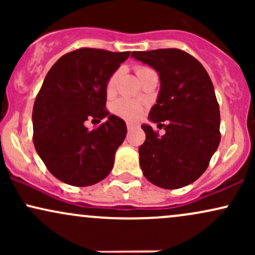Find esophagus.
<instances>
[{"label":"esophagus","mask_w":255,"mask_h":255,"mask_svg":"<svg viewBox=\"0 0 255 255\" xmlns=\"http://www.w3.org/2000/svg\"><path fill=\"white\" fill-rule=\"evenodd\" d=\"M134 127H135V126H134L133 124H130V122H127V128H128V130H131Z\"/></svg>","instance_id":"esophagus-1"}]
</instances>
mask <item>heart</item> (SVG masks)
I'll use <instances>...</instances> for the list:
<instances>
[{
  "instance_id": "1",
  "label": "heart",
  "mask_w": 255,
  "mask_h": 255,
  "mask_svg": "<svg viewBox=\"0 0 255 255\" xmlns=\"http://www.w3.org/2000/svg\"><path fill=\"white\" fill-rule=\"evenodd\" d=\"M148 72H152V71L150 68H147V67H137L136 69V74L139 78ZM118 75H119L118 73H115V74L109 79V81H108V85H107L108 93H113L114 91H115ZM114 111H115L119 116L128 120V121H136V120L140 118V115H141V105L135 101H131V99L121 98L114 104Z\"/></svg>"
}]
</instances>
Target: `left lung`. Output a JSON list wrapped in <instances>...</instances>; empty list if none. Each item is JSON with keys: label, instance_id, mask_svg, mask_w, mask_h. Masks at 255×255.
<instances>
[{"label": "left lung", "instance_id": "obj_1", "mask_svg": "<svg viewBox=\"0 0 255 255\" xmlns=\"http://www.w3.org/2000/svg\"><path fill=\"white\" fill-rule=\"evenodd\" d=\"M131 57L159 75L160 89L148 120L165 129L158 136L150 125L141 126L146 134L139 147L142 174L160 188L188 186L204 174L221 141L211 79L197 58L178 49L133 51Z\"/></svg>", "mask_w": 255, "mask_h": 255}]
</instances>
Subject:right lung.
Listing matches in <instances>:
<instances>
[{"mask_svg":"<svg viewBox=\"0 0 255 255\" xmlns=\"http://www.w3.org/2000/svg\"><path fill=\"white\" fill-rule=\"evenodd\" d=\"M129 54L79 49L58 58L44 79L32 113L33 142L48 170L62 182L86 187L110 174L127 127L105 110L107 85ZM105 117L95 130L84 127L86 119Z\"/></svg>","mask_w":255,"mask_h":255,"instance_id":"1","label":"right lung"}]
</instances>
